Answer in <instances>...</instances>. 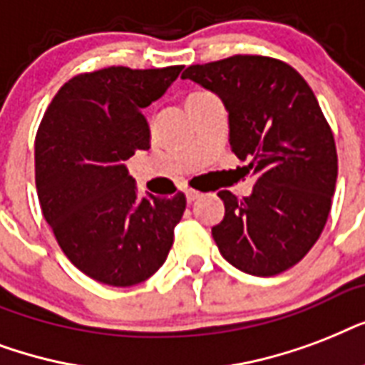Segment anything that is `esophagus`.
Masks as SVG:
<instances>
[{
  "label": "esophagus",
  "mask_w": 365,
  "mask_h": 365,
  "mask_svg": "<svg viewBox=\"0 0 365 365\" xmlns=\"http://www.w3.org/2000/svg\"><path fill=\"white\" fill-rule=\"evenodd\" d=\"M197 197H202V192H197V190H186V202H188V203L196 202Z\"/></svg>",
  "instance_id": "obj_1"
}]
</instances>
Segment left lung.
<instances>
[{
    "label": "left lung",
    "instance_id": "left-lung-1",
    "mask_svg": "<svg viewBox=\"0 0 365 365\" xmlns=\"http://www.w3.org/2000/svg\"><path fill=\"white\" fill-rule=\"evenodd\" d=\"M182 80L221 98L230 148L255 175L244 200L219 192L225 219L211 234L221 255L251 276L295 267L320 238L337 182L335 140L312 89L289 64L253 55L194 64Z\"/></svg>",
    "mask_w": 365,
    "mask_h": 365
}]
</instances>
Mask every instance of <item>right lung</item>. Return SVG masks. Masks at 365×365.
Instances as JSON below:
<instances>
[{
  "label": "right lung",
  "mask_w": 365,
  "mask_h": 365,
  "mask_svg": "<svg viewBox=\"0 0 365 365\" xmlns=\"http://www.w3.org/2000/svg\"><path fill=\"white\" fill-rule=\"evenodd\" d=\"M180 70L110 66L76 76L51 101L36 135L45 221L72 264L101 284H140L173 245L185 194L138 197L125 160L150 148L143 108L165 95Z\"/></svg>",
  "instance_id": "1"
}]
</instances>
